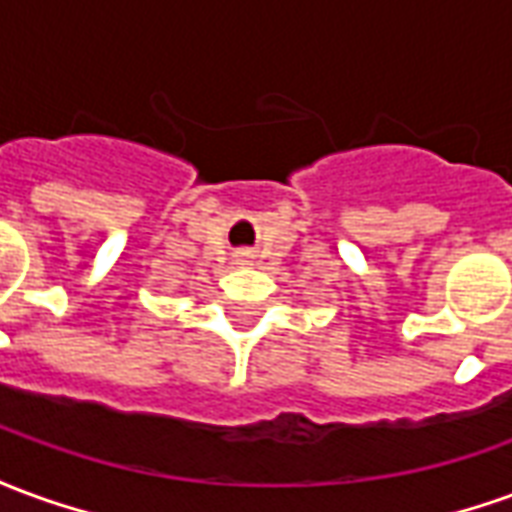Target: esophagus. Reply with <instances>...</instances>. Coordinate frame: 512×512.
I'll list each match as a JSON object with an SVG mask.
<instances>
[{
	"instance_id": "34e87169",
	"label": "esophagus",
	"mask_w": 512,
	"mask_h": 512,
	"mask_svg": "<svg viewBox=\"0 0 512 512\" xmlns=\"http://www.w3.org/2000/svg\"><path fill=\"white\" fill-rule=\"evenodd\" d=\"M235 260H238L241 266H246V263H252V255H249V252H238V255H235Z\"/></svg>"
}]
</instances>
